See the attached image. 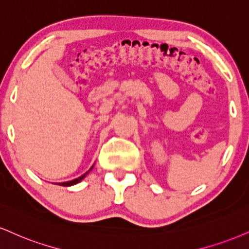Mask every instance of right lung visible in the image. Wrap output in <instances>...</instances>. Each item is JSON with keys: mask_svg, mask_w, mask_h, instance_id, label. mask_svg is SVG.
<instances>
[{"mask_svg": "<svg viewBox=\"0 0 249 249\" xmlns=\"http://www.w3.org/2000/svg\"><path fill=\"white\" fill-rule=\"evenodd\" d=\"M92 167H94V166H92ZM92 167H91V168H90V169H89V170H88V172H87V173H85V174H83V175H81V176H80V178H75V179H71V181H68V182H64V183H59V185H64V187H70V185H74V184L79 183V182L81 181V179H83V178H86V175H87V174H88L89 172H90V170L92 169Z\"/></svg>", "mask_w": 249, "mask_h": 249, "instance_id": "obj_1", "label": "right lung"}]
</instances>
